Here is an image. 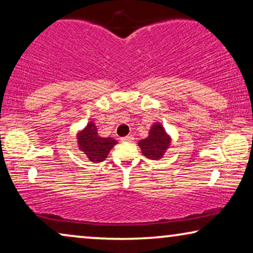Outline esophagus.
<instances>
[{
  "mask_svg": "<svg viewBox=\"0 0 253 253\" xmlns=\"http://www.w3.org/2000/svg\"><path fill=\"white\" fill-rule=\"evenodd\" d=\"M133 140H134L133 135H127V136H125V137H122V141H124V142H131Z\"/></svg>",
  "mask_w": 253,
  "mask_h": 253,
  "instance_id": "obj_1",
  "label": "esophagus"
}]
</instances>
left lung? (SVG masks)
Segmentation results:
<instances>
[{"label":"left lung","mask_w":253,"mask_h":253,"mask_svg":"<svg viewBox=\"0 0 253 253\" xmlns=\"http://www.w3.org/2000/svg\"><path fill=\"white\" fill-rule=\"evenodd\" d=\"M169 142L170 138L166 134L164 127L161 124H155L149 131V136L138 142V145L145 157L151 161H157L164 156V152L169 148Z\"/></svg>","instance_id":"1"}]
</instances>
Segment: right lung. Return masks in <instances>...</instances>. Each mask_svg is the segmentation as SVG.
I'll use <instances>...</instances> for the list:
<instances>
[{"label":"right lung","mask_w":253,"mask_h":253,"mask_svg":"<svg viewBox=\"0 0 253 253\" xmlns=\"http://www.w3.org/2000/svg\"><path fill=\"white\" fill-rule=\"evenodd\" d=\"M78 144L90 162L97 164L105 161L110 150L117 144V141L112 137L98 136L95 124L89 123L83 131L78 134Z\"/></svg>","instance_id":"add662e5"}]
</instances>
